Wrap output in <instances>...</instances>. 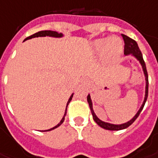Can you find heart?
Wrapping results in <instances>:
<instances>
[{
    "label": "heart",
    "instance_id": "heart-1",
    "mask_svg": "<svg viewBox=\"0 0 158 158\" xmlns=\"http://www.w3.org/2000/svg\"><path fill=\"white\" fill-rule=\"evenodd\" d=\"M94 48L98 52H103L106 59L110 61L118 60L124 52L123 41L118 37L95 40L94 42Z\"/></svg>",
    "mask_w": 158,
    "mask_h": 158
}]
</instances>
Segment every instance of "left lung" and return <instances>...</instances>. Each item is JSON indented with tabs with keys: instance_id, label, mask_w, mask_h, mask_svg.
I'll return each mask as SVG.
<instances>
[{
	"instance_id": "left-lung-1",
	"label": "left lung",
	"mask_w": 158,
	"mask_h": 158,
	"mask_svg": "<svg viewBox=\"0 0 158 158\" xmlns=\"http://www.w3.org/2000/svg\"><path fill=\"white\" fill-rule=\"evenodd\" d=\"M122 37H123L124 43H125V48H124V53L127 55V54H130L131 53L133 55L135 56V58L138 59L140 63H141V66H142V69H143V71H144V74L145 77H146V94H145V99L144 101H143V104L142 106L140 108V110H138V112L136 113V115L134 116V117L130 121L127 122V123L122 124V125H113V124H110L107 123V122H104V121H100L99 118L97 117L95 114H94V110H93V107H92V102H91V99H90V95L88 94L87 96V100H88L89 106V108H90L91 113H92V115H93V119L94 121L96 122L100 127H102L104 129L109 130V131H120V130L122 129H126L128 127H130L131 124L134 122V121L136 120V118L138 117L140 113L142 110V109L144 107L145 103L148 100V71H147V68H146V64H145L144 59H143V57H142V54H141V52L140 48H139L138 45L135 40L131 39V37H127L126 35L122 34L121 35Z\"/></svg>"
}]
</instances>
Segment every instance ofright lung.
Segmentation results:
<instances>
[{
  "label": "right lung",
  "mask_w": 158,
  "mask_h": 158,
  "mask_svg": "<svg viewBox=\"0 0 158 158\" xmlns=\"http://www.w3.org/2000/svg\"><path fill=\"white\" fill-rule=\"evenodd\" d=\"M45 36H50V37H62L63 35H62V33H58L57 31H38V32H36V33H34L33 35H31V36H29L28 37H27L25 40H27V39H31V38H32V37H45ZM73 94L70 96V98L69 99V101H68L67 103V106H66V110H65V113H64V117L62 118L61 121L59 122V123L56 126V127H52V128H51V129L49 130H47L48 131H52V130L55 129V128H57V127H58L60 125H61L63 122H64V117H65V115H66V114H67V108H68V106H69V102L71 101V100H72V98H73Z\"/></svg>",
  "instance_id": "right-lung-1"
}]
</instances>
